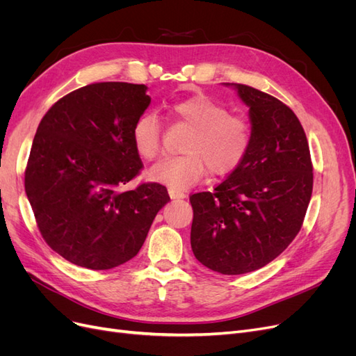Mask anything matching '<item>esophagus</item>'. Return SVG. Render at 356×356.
<instances>
[{
	"label": "esophagus",
	"instance_id": "esophagus-1",
	"mask_svg": "<svg viewBox=\"0 0 356 356\" xmlns=\"http://www.w3.org/2000/svg\"><path fill=\"white\" fill-rule=\"evenodd\" d=\"M168 193H169L170 199H184V197H186V193H184V191H181V190H178V188H172V187H169V188H168Z\"/></svg>",
	"mask_w": 356,
	"mask_h": 356
}]
</instances>
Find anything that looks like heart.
<instances>
[{
  "mask_svg": "<svg viewBox=\"0 0 356 356\" xmlns=\"http://www.w3.org/2000/svg\"><path fill=\"white\" fill-rule=\"evenodd\" d=\"M177 123L191 129L181 156L159 160L148 177L172 188H187L199 182L207 170L224 177L238 169L251 147L252 129L242 114L229 113L227 105L208 95H193L170 105ZM161 122L157 113L147 111L132 126V144L145 161L154 160L161 149Z\"/></svg>",
  "mask_w": 356,
  "mask_h": 356,
  "instance_id": "b5f03b06",
  "label": "heart"
}]
</instances>
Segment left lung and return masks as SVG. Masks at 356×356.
<instances>
[{
  "label": "left lung",
  "mask_w": 356,
  "mask_h": 356,
  "mask_svg": "<svg viewBox=\"0 0 356 356\" xmlns=\"http://www.w3.org/2000/svg\"><path fill=\"white\" fill-rule=\"evenodd\" d=\"M233 86L250 106V152L213 191L190 196L193 254L222 275L254 272L281 255L303 225L314 188L309 143L294 111L251 86Z\"/></svg>",
  "instance_id": "8db88e82"
}]
</instances>
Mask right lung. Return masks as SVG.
<instances>
[{"mask_svg": "<svg viewBox=\"0 0 356 356\" xmlns=\"http://www.w3.org/2000/svg\"><path fill=\"white\" fill-rule=\"evenodd\" d=\"M144 84L92 83L63 96L41 118L25 169V191L42 239L65 260L108 270L134 258L166 187L123 186L144 168L132 126L152 98Z\"/></svg>", "mask_w": 356, "mask_h": 356, "instance_id": "right-lung-1", "label": "right lung"}]
</instances>
